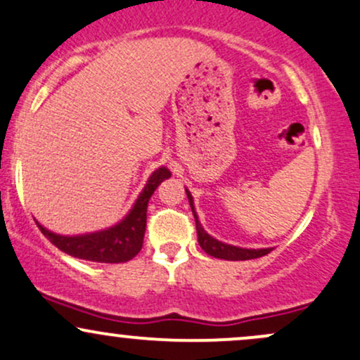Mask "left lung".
<instances>
[{
  "label": "left lung",
  "instance_id": "left-lung-1",
  "mask_svg": "<svg viewBox=\"0 0 360 360\" xmlns=\"http://www.w3.org/2000/svg\"><path fill=\"white\" fill-rule=\"evenodd\" d=\"M186 195L189 200V205H191L193 215H195V222H196V234H198V243L207 255L213 256V258H220V259H229V262H244V259H255V258H262V256L268 255L271 251V248H266V250H244V248H236L231 246V244H224L220 240L213 239L212 236H208L207 232L203 231L201 227L198 217H196L195 208H193V196L191 193L186 189Z\"/></svg>",
  "mask_w": 360,
  "mask_h": 360
}]
</instances>
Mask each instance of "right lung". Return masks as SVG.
<instances>
[{
  "instance_id": "add662e5",
  "label": "right lung",
  "mask_w": 360,
  "mask_h": 360,
  "mask_svg": "<svg viewBox=\"0 0 360 360\" xmlns=\"http://www.w3.org/2000/svg\"><path fill=\"white\" fill-rule=\"evenodd\" d=\"M171 177V172L165 167L157 169L150 176L147 186L141 191L140 198L136 200L133 210L126 215V219L116 227H110L108 231L96 232V234L75 236H58L49 232L42 225L37 224L42 234L46 236L58 250L75 258L86 259V262L97 263H124L140 252L143 246L145 227H147V208L148 200L152 198L153 191L164 179Z\"/></svg>"
}]
</instances>
